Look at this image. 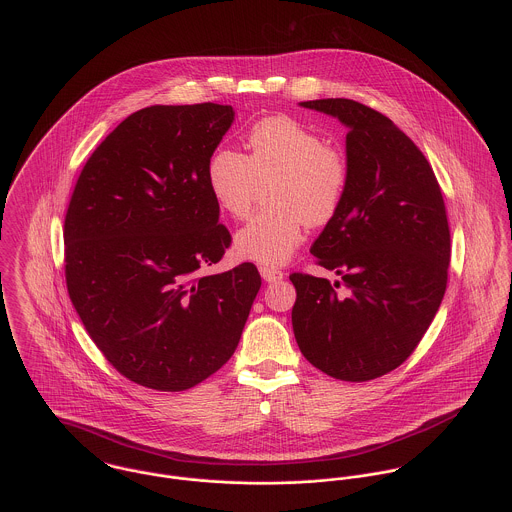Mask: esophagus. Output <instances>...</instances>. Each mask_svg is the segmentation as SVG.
<instances>
[{
  "label": "esophagus",
  "instance_id": "esophagus-1",
  "mask_svg": "<svg viewBox=\"0 0 512 512\" xmlns=\"http://www.w3.org/2000/svg\"><path fill=\"white\" fill-rule=\"evenodd\" d=\"M260 276L264 281H278L283 278V272L274 266H260Z\"/></svg>",
  "mask_w": 512,
  "mask_h": 512
}]
</instances>
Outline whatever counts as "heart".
<instances>
[{
  "mask_svg": "<svg viewBox=\"0 0 512 512\" xmlns=\"http://www.w3.org/2000/svg\"><path fill=\"white\" fill-rule=\"evenodd\" d=\"M250 154L215 148L205 178L217 207L244 219L260 187L268 186L260 211L234 238L240 258L274 266L287 262L305 240V229L325 227L342 209L350 189V164L342 150L299 123L278 115L248 133Z\"/></svg>",
  "mask_w": 512,
  "mask_h": 512,
  "instance_id": "1",
  "label": "heart"
}]
</instances>
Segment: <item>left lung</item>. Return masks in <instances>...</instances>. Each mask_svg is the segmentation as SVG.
Listing matches in <instances>:
<instances>
[{
    "label": "left lung",
    "instance_id": "left-lung-1",
    "mask_svg": "<svg viewBox=\"0 0 512 512\" xmlns=\"http://www.w3.org/2000/svg\"><path fill=\"white\" fill-rule=\"evenodd\" d=\"M301 105L348 127L352 178L340 213L311 246L342 281L289 276L293 332L321 372L370 381L415 352L442 303L452 250L446 205L426 156L391 119L344 97Z\"/></svg>",
    "mask_w": 512,
    "mask_h": 512
}]
</instances>
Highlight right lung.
Segmentation results:
<instances>
[{
  "label": "right lung",
  "mask_w": 512,
  "mask_h": 512,
  "mask_svg": "<svg viewBox=\"0 0 512 512\" xmlns=\"http://www.w3.org/2000/svg\"><path fill=\"white\" fill-rule=\"evenodd\" d=\"M231 105H152L93 150L64 219L68 295L105 360L186 391L233 356L262 285L252 262L207 276L231 246L205 168Z\"/></svg>",
  "instance_id": "right-lung-1"
}]
</instances>
